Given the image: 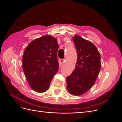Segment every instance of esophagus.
Here are the masks:
<instances>
[{"label":"esophagus","mask_w":122,"mask_h":122,"mask_svg":"<svg viewBox=\"0 0 122 122\" xmlns=\"http://www.w3.org/2000/svg\"><path fill=\"white\" fill-rule=\"evenodd\" d=\"M60 61L61 65H63L64 62V59H61V60Z\"/></svg>","instance_id":"obj_1"}]
</instances>
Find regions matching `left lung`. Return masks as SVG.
<instances>
[{"label":"left lung","instance_id":"8db88e82","mask_svg":"<svg viewBox=\"0 0 122 122\" xmlns=\"http://www.w3.org/2000/svg\"><path fill=\"white\" fill-rule=\"evenodd\" d=\"M73 41L77 53L74 71L67 77V88L73 95L80 96L90 90L95 83L101 69V57L94 44L75 35Z\"/></svg>","mask_w":122,"mask_h":122}]
</instances>
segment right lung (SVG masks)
I'll use <instances>...</instances> for the list:
<instances>
[{
  "instance_id": "right-lung-1",
  "label": "right lung",
  "mask_w": 122,
  "mask_h": 122,
  "mask_svg": "<svg viewBox=\"0 0 122 122\" xmlns=\"http://www.w3.org/2000/svg\"><path fill=\"white\" fill-rule=\"evenodd\" d=\"M57 39L50 35L33 40L23 54L22 67L26 79L32 89L44 93L49 87L58 70Z\"/></svg>"
}]
</instances>
